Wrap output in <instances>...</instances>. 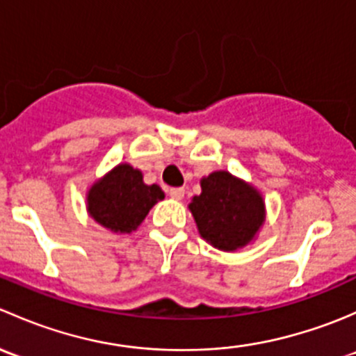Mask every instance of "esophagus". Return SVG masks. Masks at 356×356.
Listing matches in <instances>:
<instances>
[{
	"label": "esophagus",
	"mask_w": 356,
	"mask_h": 356,
	"mask_svg": "<svg viewBox=\"0 0 356 356\" xmlns=\"http://www.w3.org/2000/svg\"><path fill=\"white\" fill-rule=\"evenodd\" d=\"M184 188H172V189H168V195H170V198L172 200H177V201H181L182 198H184Z\"/></svg>",
	"instance_id": "34e87169"
}]
</instances>
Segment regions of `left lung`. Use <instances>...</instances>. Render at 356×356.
Wrapping results in <instances>:
<instances>
[{
	"mask_svg": "<svg viewBox=\"0 0 356 356\" xmlns=\"http://www.w3.org/2000/svg\"><path fill=\"white\" fill-rule=\"evenodd\" d=\"M200 234L218 250L232 251L253 239L264 224V201L257 189L213 172L201 181V195L189 204Z\"/></svg>",
	"mask_w": 356,
	"mask_h": 356,
	"instance_id": "1",
	"label": "left lung"
}]
</instances>
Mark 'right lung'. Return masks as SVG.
<instances>
[{
	"instance_id": "add662e5",
	"label": "right lung",
	"mask_w": 356,
	"mask_h": 356,
	"mask_svg": "<svg viewBox=\"0 0 356 356\" xmlns=\"http://www.w3.org/2000/svg\"><path fill=\"white\" fill-rule=\"evenodd\" d=\"M163 196L156 184L146 186L143 182L141 172L122 163L92 186L88 195V208L91 217L103 227L113 232H131Z\"/></svg>"
}]
</instances>
